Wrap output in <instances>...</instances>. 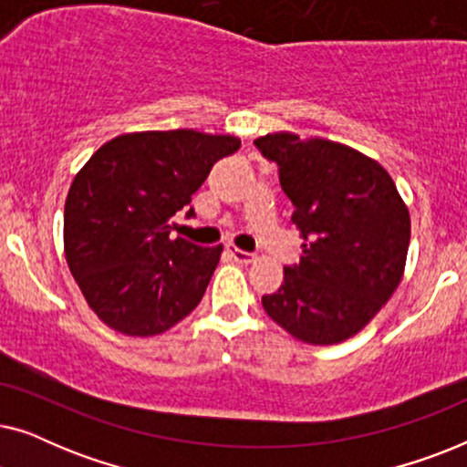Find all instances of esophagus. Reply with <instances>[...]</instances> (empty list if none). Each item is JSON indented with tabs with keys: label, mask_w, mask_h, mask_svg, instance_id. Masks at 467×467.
Instances as JSON below:
<instances>
[{
	"label": "esophagus",
	"mask_w": 467,
	"mask_h": 467,
	"mask_svg": "<svg viewBox=\"0 0 467 467\" xmlns=\"http://www.w3.org/2000/svg\"><path fill=\"white\" fill-rule=\"evenodd\" d=\"M229 253H232V257L238 261V264H253V261H254L253 253L240 251V248H229Z\"/></svg>",
	"instance_id": "obj_1"
}]
</instances>
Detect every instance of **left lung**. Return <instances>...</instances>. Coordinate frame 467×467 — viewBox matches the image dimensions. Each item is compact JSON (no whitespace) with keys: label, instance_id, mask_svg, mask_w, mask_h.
Here are the masks:
<instances>
[{"label":"left lung","instance_id":"1","mask_svg":"<svg viewBox=\"0 0 467 467\" xmlns=\"http://www.w3.org/2000/svg\"><path fill=\"white\" fill-rule=\"evenodd\" d=\"M278 181L302 238L299 264L261 297L274 323L308 344H336L372 321L398 289L410 216L387 170L329 140L270 133L254 140Z\"/></svg>","mask_w":467,"mask_h":467}]
</instances>
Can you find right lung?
<instances>
[{"mask_svg":"<svg viewBox=\"0 0 467 467\" xmlns=\"http://www.w3.org/2000/svg\"><path fill=\"white\" fill-rule=\"evenodd\" d=\"M240 140L193 130L125 133L76 174L63 213L69 272L108 327L157 336L202 302L223 246L171 238V216Z\"/></svg>","mask_w":467,"mask_h":467,"instance_id":"1","label":"right lung"}]
</instances>
